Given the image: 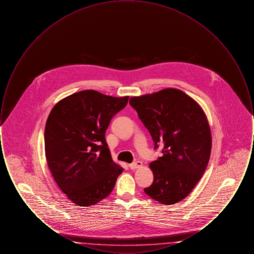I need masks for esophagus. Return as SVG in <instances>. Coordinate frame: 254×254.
Instances as JSON below:
<instances>
[{"mask_svg": "<svg viewBox=\"0 0 254 254\" xmlns=\"http://www.w3.org/2000/svg\"><path fill=\"white\" fill-rule=\"evenodd\" d=\"M142 166H143V163H142L141 161H135V162H133V163L128 165L129 169H139V168H141Z\"/></svg>", "mask_w": 254, "mask_h": 254, "instance_id": "34e87169", "label": "esophagus"}]
</instances>
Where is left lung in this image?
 I'll return each mask as SVG.
<instances>
[{"label":"left lung","instance_id":"left-lung-1","mask_svg":"<svg viewBox=\"0 0 254 254\" xmlns=\"http://www.w3.org/2000/svg\"><path fill=\"white\" fill-rule=\"evenodd\" d=\"M129 104L150 133L162 156L149 167L151 186L145 192L164 205L185 199L202 178L209 161L211 134L200 106L179 89L132 97Z\"/></svg>","mask_w":254,"mask_h":254}]
</instances>
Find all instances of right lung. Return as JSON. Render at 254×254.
Masks as SVG:
<instances>
[{
	"mask_svg": "<svg viewBox=\"0 0 254 254\" xmlns=\"http://www.w3.org/2000/svg\"><path fill=\"white\" fill-rule=\"evenodd\" d=\"M128 96L83 90L52 109L45 129L49 169L61 190L76 205H95L111 193L123 168L112 161L106 131Z\"/></svg>",
	"mask_w": 254,
	"mask_h": 254,
	"instance_id": "right-lung-1",
	"label": "right lung"
}]
</instances>
